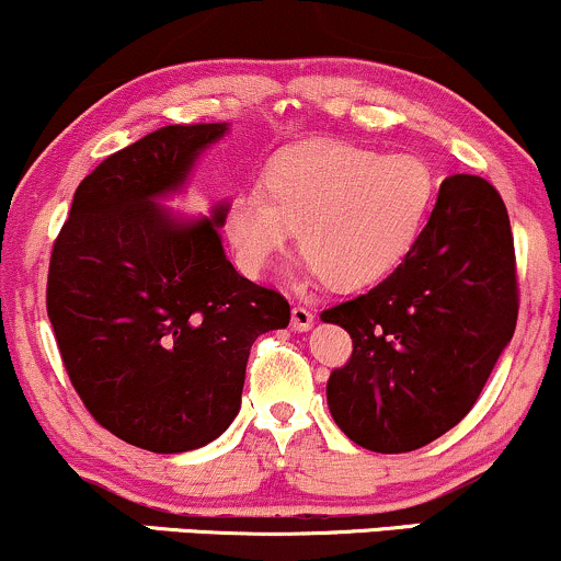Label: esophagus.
Instances as JSON below:
<instances>
[{"mask_svg":"<svg viewBox=\"0 0 561 561\" xmlns=\"http://www.w3.org/2000/svg\"><path fill=\"white\" fill-rule=\"evenodd\" d=\"M313 321H317V317H313L308 308H302V306L293 308V330L295 332H308L313 327Z\"/></svg>","mask_w":561,"mask_h":561,"instance_id":"obj_1","label":"esophagus"}]
</instances>
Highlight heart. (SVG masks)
Instances as JSON below:
<instances>
[{
	"mask_svg": "<svg viewBox=\"0 0 561 561\" xmlns=\"http://www.w3.org/2000/svg\"><path fill=\"white\" fill-rule=\"evenodd\" d=\"M261 192L231 197L224 231L248 276H261L298 229L302 268L334 287L375 285L409 253L433 203V173L414 156H379L334 139L272 158Z\"/></svg>",
	"mask_w": 561,
	"mask_h": 561,
	"instance_id": "obj_1",
	"label": "heart"
}]
</instances>
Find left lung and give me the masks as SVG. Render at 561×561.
Wrapping results in <instances>:
<instances>
[{
	"label": "left lung",
	"mask_w": 561,
	"mask_h": 561,
	"mask_svg": "<svg viewBox=\"0 0 561 561\" xmlns=\"http://www.w3.org/2000/svg\"><path fill=\"white\" fill-rule=\"evenodd\" d=\"M517 308L504 199L485 179L448 176L401 266L321 313L353 340V356L327 382L332 420L377 454L433 443L480 398Z\"/></svg>",
	"instance_id": "obj_1"
}]
</instances>
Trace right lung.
<instances>
[{
  "mask_svg": "<svg viewBox=\"0 0 561 561\" xmlns=\"http://www.w3.org/2000/svg\"><path fill=\"white\" fill-rule=\"evenodd\" d=\"M227 131L163 126L102 160L49 261L47 313L70 382L102 427L152 454L216 440L240 411L255 337L289 324V302L227 261V203L203 218L158 203Z\"/></svg>",
  "mask_w": 561,
  "mask_h": 561,
  "instance_id": "right-lung-1",
  "label": "right lung"
}]
</instances>
